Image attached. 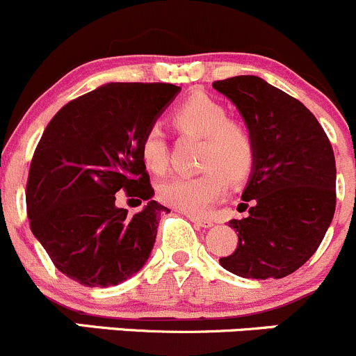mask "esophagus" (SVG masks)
<instances>
[{
	"label": "esophagus",
	"mask_w": 356,
	"mask_h": 356,
	"mask_svg": "<svg viewBox=\"0 0 356 356\" xmlns=\"http://www.w3.org/2000/svg\"><path fill=\"white\" fill-rule=\"evenodd\" d=\"M186 218H188L193 225H197V227H202V228L213 227V220H209V218L195 216V214H186Z\"/></svg>",
	"instance_id": "obj_1"
}]
</instances>
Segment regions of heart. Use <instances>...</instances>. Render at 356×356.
<instances>
[{"mask_svg":"<svg viewBox=\"0 0 356 356\" xmlns=\"http://www.w3.org/2000/svg\"><path fill=\"white\" fill-rule=\"evenodd\" d=\"M179 133L204 138L199 168L193 177H173L159 186L163 202L188 214H202L227 193V179L238 183L251 175L256 159L254 136L242 122L234 121L221 104L206 95H192L171 114ZM140 154L154 173L168 170V138L159 124L145 129Z\"/></svg>","mask_w":356,"mask_h":356,"instance_id":"b5f03b06","label":"heart"}]
</instances>
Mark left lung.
<instances>
[{"mask_svg": "<svg viewBox=\"0 0 356 356\" xmlns=\"http://www.w3.org/2000/svg\"><path fill=\"white\" fill-rule=\"evenodd\" d=\"M213 88L234 102L256 143L241 204L249 214L230 221L238 244L220 263L244 279H282L312 258L332 221V145L301 102L261 77H228Z\"/></svg>", "mask_w": 356, "mask_h": 356, "instance_id": "8db88e82", "label": "left lung"}]
</instances>
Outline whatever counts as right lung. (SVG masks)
I'll use <instances>...</instances> for the list:
<instances>
[{
    "label": "right lung",
    "mask_w": 356,
    "mask_h": 356,
    "mask_svg": "<svg viewBox=\"0 0 356 356\" xmlns=\"http://www.w3.org/2000/svg\"><path fill=\"white\" fill-rule=\"evenodd\" d=\"M179 86L108 83L54 115L34 150L26 202L31 230L63 275L86 287L118 286L149 259L161 213L140 142ZM149 200L129 217L115 193Z\"/></svg>",
    "instance_id": "add662e5"
}]
</instances>
